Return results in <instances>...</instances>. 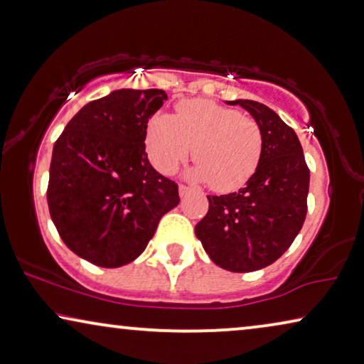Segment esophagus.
Wrapping results in <instances>:
<instances>
[{
    "instance_id": "34e87169",
    "label": "esophagus",
    "mask_w": 364,
    "mask_h": 364,
    "mask_svg": "<svg viewBox=\"0 0 364 364\" xmlns=\"http://www.w3.org/2000/svg\"><path fill=\"white\" fill-rule=\"evenodd\" d=\"M191 192V188H188L187 186H178V195H181V197L183 198L186 197V195Z\"/></svg>"
}]
</instances>
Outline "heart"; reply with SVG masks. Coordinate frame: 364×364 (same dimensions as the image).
Here are the masks:
<instances>
[{
    "mask_svg": "<svg viewBox=\"0 0 364 364\" xmlns=\"http://www.w3.org/2000/svg\"><path fill=\"white\" fill-rule=\"evenodd\" d=\"M149 157L169 173L193 149V181L210 182L215 191L230 192L250 181L262 152V133L256 119L210 100H183L176 117L157 113L146 131Z\"/></svg>",
    "mask_w": 364,
    "mask_h": 364,
    "instance_id": "1",
    "label": "heart"
}]
</instances>
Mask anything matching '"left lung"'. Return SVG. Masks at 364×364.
Instances as JSON below:
<instances>
[{"label":"left lung","mask_w":364,"mask_h":364,"mask_svg":"<svg viewBox=\"0 0 364 364\" xmlns=\"http://www.w3.org/2000/svg\"><path fill=\"white\" fill-rule=\"evenodd\" d=\"M259 124L262 152L246 187L207 195L208 212L195 226L215 264L251 272L272 264L289 250L307 215L310 171L296 131L266 105L235 100Z\"/></svg>","instance_id":"8db88e82"}]
</instances>
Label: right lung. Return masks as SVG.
<instances>
[{
    "instance_id": "add662e5",
    "label": "right lung",
    "mask_w": 364,
    "mask_h": 364,
    "mask_svg": "<svg viewBox=\"0 0 364 364\" xmlns=\"http://www.w3.org/2000/svg\"><path fill=\"white\" fill-rule=\"evenodd\" d=\"M164 90L121 88L87 103L52 151L47 203L70 251L100 267L134 261L159 220L177 207L178 187L151 166L147 119Z\"/></svg>"
}]
</instances>
